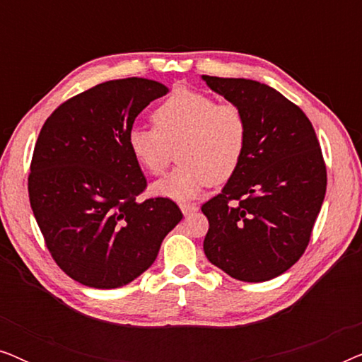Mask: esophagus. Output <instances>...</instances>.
<instances>
[{"mask_svg": "<svg viewBox=\"0 0 362 362\" xmlns=\"http://www.w3.org/2000/svg\"><path fill=\"white\" fill-rule=\"evenodd\" d=\"M180 207H181L182 214H185V216H189V214H192V212L197 211V206L191 204V202H181Z\"/></svg>", "mask_w": 362, "mask_h": 362, "instance_id": "obj_1", "label": "esophagus"}]
</instances>
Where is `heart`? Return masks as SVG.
I'll use <instances>...</instances> for the list:
<instances>
[{"label": "heart", "instance_id": "b5f03b06", "mask_svg": "<svg viewBox=\"0 0 362 362\" xmlns=\"http://www.w3.org/2000/svg\"><path fill=\"white\" fill-rule=\"evenodd\" d=\"M155 127H133L127 135L132 156L146 173L161 175L177 146V165L153 185L158 196L192 199L209 185L229 181L244 161L249 122L235 103L176 87L153 112Z\"/></svg>", "mask_w": 362, "mask_h": 362}]
</instances>
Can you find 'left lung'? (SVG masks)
I'll use <instances>...</instances> for the list:
<instances>
[{
    "mask_svg": "<svg viewBox=\"0 0 362 362\" xmlns=\"http://www.w3.org/2000/svg\"><path fill=\"white\" fill-rule=\"evenodd\" d=\"M244 110V161L221 194L202 204L204 254L232 279L267 281L300 260L326 192V165L313 125L298 105L265 83L202 76Z\"/></svg>",
    "mask_w": 362,
    "mask_h": 362,
    "instance_id": "obj_1",
    "label": "left lung"
}]
</instances>
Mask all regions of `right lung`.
<instances>
[{"mask_svg":"<svg viewBox=\"0 0 362 362\" xmlns=\"http://www.w3.org/2000/svg\"><path fill=\"white\" fill-rule=\"evenodd\" d=\"M166 92L140 77L98 83L61 103L41 128L29 202L49 254L78 284H130L182 219L170 197L136 199L146 177L127 145L138 113Z\"/></svg>","mask_w":362,"mask_h":362,"instance_id":"1","label":"right lung"}]
</instances>
